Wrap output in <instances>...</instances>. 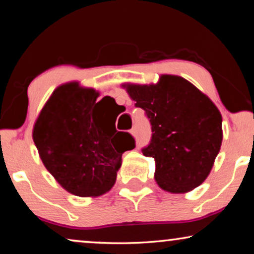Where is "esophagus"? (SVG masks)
<instances>
[{"label":"esophagus","mask_w":254,"mask_h":254,"mask_svg":"<svg viewBox=\"0 0 254 254\" xmlns=\"http://www.w3.org/2000/svg\"><path fill=\"white\" fill-rule=\"evenodd\" d=\"M129 133L133 135V136H135V135H136V129H135V127L131 128V129L129 130Z\"/></svg>","instance_id":"obj_1"}]
</instances>
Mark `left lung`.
<instances>
[{"instance_id":"left-lung-1","label":"left lung","mask_w":254,"mask_h":254,"mask_svg":"<svg viewBox=\"0 0 254 254\" xmlns=\"http://www.w3.org/2000/svg\"><path fill=\"white\" fill-rule=\"evenodd\" d=\"M123 86L150 121L151 140L142 152L155 159L158 186L176 194L200 186L211 171L223 138L216 105L176 75H162L156 84Z\"/></svg>"}]
</instances>
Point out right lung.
<instances>
[{"label": "right lung", "mask_w": 254, "mask_h": 254, "mask_svg": "<svg viewBox=\"0 0 254 254\" xmlns=\"http://www.w3.org/2000/svg\"><path fill=\"white\" fill-rule=\"evenodd\" d=\"M98 97V91L78 82L58 86L32 131L45 168L67 192L82 197L109 192L116 184L121 156L135 148L129 133L118 131L111 119L96 114Z\"/></svg>", "instance_id": "right-lung-1"}]
</instances>
